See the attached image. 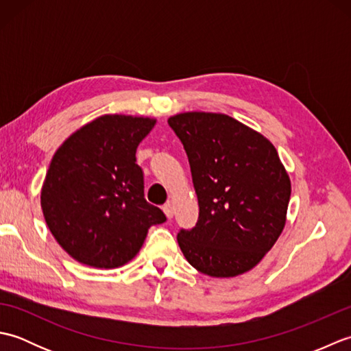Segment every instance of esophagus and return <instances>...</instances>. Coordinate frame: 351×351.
<instances>
[{
	"label": "esophagus",
	"mask_w": 351,
	"mask_h": 351,
	"mask_svg": "<svg viewBox=\"0 0 351 351\" xmlns=\"http://www.w3.org/2000/svg\"><path fill=\"white\" fill-rule=\"evenodd\" d=\"M162 211H164V214H166V217L170 220L171 217H173V214H175V206H173V204L167 202L166 205L162 206Z\"/></svg>",
	"instance_id": "1"
}]
</instances>
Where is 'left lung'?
<instances>
[{
	"label": "left lung",
	"instance_id": "obj_1",
	"mask_svg": "<svg viewBox=\"0 0 351 351\" xmlns=\"http://www.w3.org/2000/svg\"><path fill=\"white\" fill-rule=\"evenodd\" d=\"M182 141L199 220L178 234L185 259L211 278L252 270L287 223L291 181L263 134L221 113L185 111L169 117Z\"/></svg>",
	"mask_w": 351,
	"mask_h": 351
}]
</instances>
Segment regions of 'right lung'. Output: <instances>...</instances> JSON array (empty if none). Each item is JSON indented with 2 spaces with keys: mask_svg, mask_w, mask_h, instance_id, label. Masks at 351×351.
I'll use <instances>...</instances> for the list:
<instances>
[{
  "mask_svg": "<svg viewBox=\"0 0 351 351\" xmlns=\"http://www.w3.org/2000/svg\"><path fill=\"white\" fill-rule=\"evenodd\" d=\"M156 119L104 114L72 132L45 176L40 205L56 241L71 258L117 268L137 255L166 215L145 199L136 152Z\"/></svg>",
  "mask_w": 351,
  "mask_h": 351,
  "instance_id": "add662e5",
  "label": "right lung"
}]
</instances>
